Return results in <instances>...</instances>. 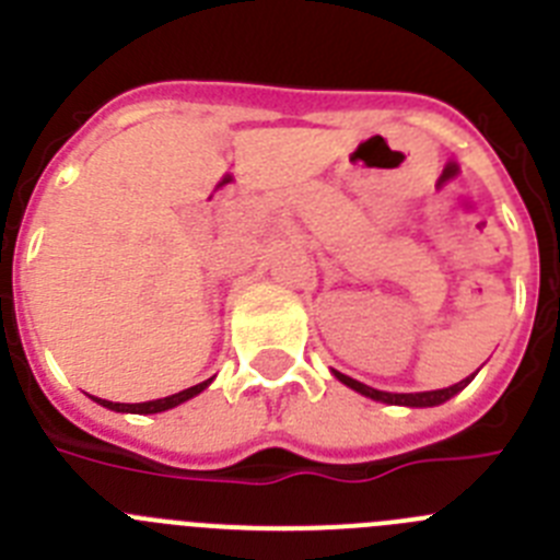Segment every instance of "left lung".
<instances>
[{"mask_svg":"<svg viewBox=\"0 0 560 560\" xmlns=\"http://www.w3.org/2000/svg\"><path fill=\"white\" fill-rule=\"evenodd\" d=\"M334 375L341 381V384H348L350 389H355V393H361V395H368V398H373V400H381V404L423 409V407H440V404H446V400L454 398L459 389L468 387L477 373H474L471 378H463L459 384H452V387H446V389H432V393H384V389L368 387V384H361V381L350 378V375H341V373H334Z\"/></svg>","mask_w":560,"mask_h":560,"instance_id":"1","label":"left lung"}]
</instances>
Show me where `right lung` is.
Segmentation results:
<instances>
[{
	"mask_svg": "<svg viewBox=\"0 0 560 560\" xmlns=\"http://www.w3.org/2000/svg\"><path fill=\"white\" fill-rule=\"evenodd\" d=\"M210 381H201V384H196V387H187L182 389V393L176 395H167V398H156V400H145V404H114V400H103V398H95L101 407L112 409V412H133V415H153V412H165V409H173L179 407V404H185V400L196 398V395L201 393V389L210 387Z\"/></svg>",
	"mask_w": 560,
	"mask_h": 560,
	"instance_id": "1",
	"label": "right lung"
}]
</instances>
